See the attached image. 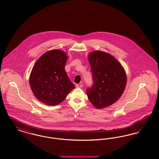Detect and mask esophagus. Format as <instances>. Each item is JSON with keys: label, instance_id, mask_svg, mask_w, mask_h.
Masks as SVG:
<instances>
[{"label": "esophagus", "instance_id": "1", "mask_svg": "<svg viewBox=\"0 0 159 159\" xmlns=\"http://www.w3.org/2000/svg\"><path fill=\"white\" fill-rule=\"evenodd\" d=\"M83 86V84L82 83H79V84H76V87L77 88H82Z\"/></svg>", "mask_w": 159, "mask_h": 159}]
</instances>
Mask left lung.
Wrapping results in <instances>:
<instances>
[{
    "instance_id": "1",
    "label": "left lung",
    "mask_w": 159,
    "mask_h": 159,
    "mask_svg": "<svg viewBox=\"0 0 159 159\" xmlns=\"http://www.w3.org/2000/svg\"><path fill=\"white\" fill-rule=\"evenodd\" d=\"M93 84L86 89L88 98L97 108L111 106L125 89L126 76L121 64L109 53L100 51L88 56Z\"/></svg>"
}]
</instances>
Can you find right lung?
<instances>
[{
	"instance_id": "1",
	"label": "right lung",
	"mask_w": 159,
	"mask_h": 159,
	"mask_svg": "<svg viewBox=\"0 0 159 159\" xmlns=\"http://www.w3.org/2000/svg\"><path fill=\"white\" fill-rule=\"evenodd\" d=\"M67 56L59 49L44 53L31 72L29 82L33 94L49 106L61 103L75 88L65 71Z\"/></svg>"
}]
</instances>
